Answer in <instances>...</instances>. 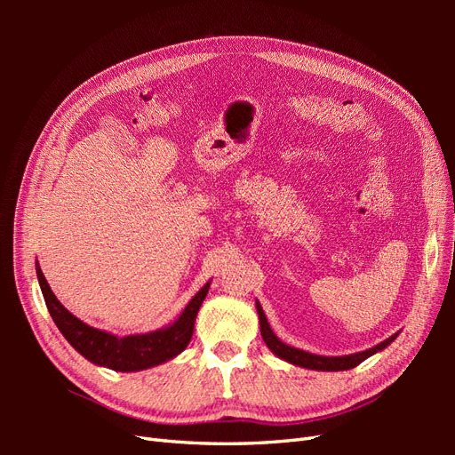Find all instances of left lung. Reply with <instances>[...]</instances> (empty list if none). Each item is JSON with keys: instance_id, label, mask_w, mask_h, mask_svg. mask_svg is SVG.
<instances>
[{"instance_id": "8db88e82", "label": "left lung", "mask_w": 455, "mask_h": 455, "mask_svg": "<svg viewBox=\"0 0 455 455\" xmlns=\"http://www.w3.org/2000/svg\"><path fill=\"white\" fill-rule=\"evenodd\" d=\"M256 311H258V319H259V332H261V338H264L266 346L269 347V351L273 355H277L279 359L291 363L294 366H301V368H307V370H321V371H339V370H351L355 366H359L363 361H366L368 356L376 355L379 351H383L387 346H391V343L396 339L398 332L393 334L391 338L383 339L381 343H378V346L370 347L366 351H359V353H351V355H341V356H326V355H315V353H309V351H304V349H298V347H292L288 346V343L281 341L277 338V334L273 332L269 323H267V316L264 313V309H261L259 301L256 299Z\"/></svg>"}]
</instances>
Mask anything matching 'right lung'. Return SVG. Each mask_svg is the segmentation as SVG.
Returning a JSON list of instances; mask_svg holds the SVG:
<instances>
[{"instance_id": "right-lung-1", "label": "right lung", "mask_w": 455, "mask_h": 455, "mask_svg": "<svg viewBox=\"0 0 455 455\" xmlns=\"http://www.w3.org/2000/svg\"><path fill=\"white\" fill-rule=\"evenodd\" d=\"M36 273L41 294L45 298V306L52 316L54 324L59 326L68 343L92 364L106 366L116 371L148 370L174 359L176 355H180L188 347L191 336H194V326L199 307L203 306L206 292H209L211 288L209 281L194 298L189 299V304L184 307L180 316H178L172 324L154 330V332L119 338L112 332H106V330H99L94 326H89L84 321H79L77 316L68 311L60 304L59 298L52 294L39 264H36Z\"/></svg>"}]
</instances>
